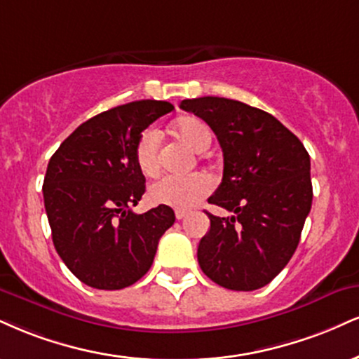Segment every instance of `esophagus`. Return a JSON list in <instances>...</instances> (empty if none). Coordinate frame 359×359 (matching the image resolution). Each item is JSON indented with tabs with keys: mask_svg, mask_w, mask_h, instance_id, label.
Masks as SVG:
<instances>
[{
	"mask_svg": "<svg viewBox=\"0 0 359 359\" xmlns=\"http://www.w3.org/2000/svg\"><path fill=\"white\" fill-rule=\"evenodd\" d=\"M189 215L187 210H175V217L177 221H182V219H185Z\"/></svg>",
	"mask_w": 359,
	"mask_h": 359,
	"instance_id": "esophagus-1",
	"label": "esophagus"
}]
</instances>
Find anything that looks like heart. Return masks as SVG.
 <instances>
[{
  "label": "heart",
  "mask_w": 359,
  "mask_h": 359,
  "mask_svg": "<svg viewBox=\"0 0 359 359\" xmlns=\"http://www.w3.org/2000/svg\"><path fill=\"white\" fill-rule=\"evenodd\" d=\"M174 130L196 152H205L212 144V130L204 120L197 116H184L174 123ZM161 137L154 128H147L138 137L133 149V161L142 175L155 177L161 172L158 157ZM212 191V180L205 174H191L184 177L167 175L154 182L149 189L152 204L167 205L172 209H192Z\"/></svg>",
  "instance_id": "1"
}]
</instances>
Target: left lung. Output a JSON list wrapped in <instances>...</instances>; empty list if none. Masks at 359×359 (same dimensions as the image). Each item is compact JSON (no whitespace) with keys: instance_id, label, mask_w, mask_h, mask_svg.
<instances>
[{"instance_id":"left-lung-1","label":"left lung","mask_w":359,"mask_h":359,"mask_svg":"<svg viewBox=\"0 0 359 359\" xmlns=\"http://www.w3.org/2000/svg\"><path fill=\"white\" fill-rule=\"evenodd\" d=\"M212 128L222 147V182L209 204L234 212L210 219L198 266L232 291H254L286 267L311 210L309 154L276 116L243 102L201 97L180 102Z\"/></svg>"}]
</instances>
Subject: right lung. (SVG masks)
I'll return each mask as SVG.
<instances>
[{"label": "right lung", "instance_id": "obj_1", "mask_svg": "<svg viewBox=\"0 0 359 359\" xmlns=\"http://www.w3.org/2000/svg\"><path fill=\"white\" fill-rule=\"evenodd\" d=\"M174 105L138 100L81 123L51 155L43 198L58 256L86 286L123 289L152 266L170 207L132 212L145 192L133 161L140 133Z\"/></svg>", "mask_w": 359, "mask_h": 359}]
</instances>
